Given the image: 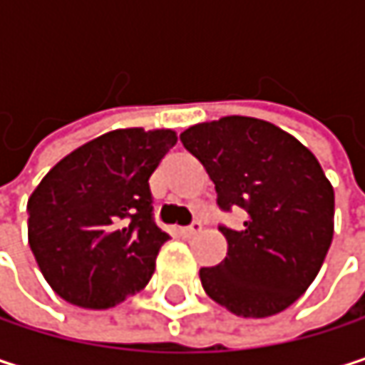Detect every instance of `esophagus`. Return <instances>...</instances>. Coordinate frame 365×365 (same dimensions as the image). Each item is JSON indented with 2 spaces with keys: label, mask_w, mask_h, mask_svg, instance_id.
I'll return each instance as SVG.
<instances>
[{
  "label": "esophagus",
  "mask_w": 365,
  "mask_h": 365,
  "mask_svg": "<svg viewBox=\"0 0 365 365\" xmlns=\"http://www.w3.org/2000/svg\"><path fill=\"white\" fill-rule=\"evenodd\" d=\"M200 230H202V224H200V222H192L190 226H183V228H180V235L185 237V239H190V237L198 235Z\"/></svg>",
  "instance_id": "obj_1"
}]
</instances>
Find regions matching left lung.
Segmentation results:
<instances>
[{
  "instance_id": "left-lung-1",
  "label": "left lung",
  "mask_w": 365,
  "mask_h": 365,
  "mask_svg": "<svg viewBox=\"0 0 365 365\" xmlns=\"http://www.w3.org/2000/svg\"><path fill=\"white\" fill-rule=\"evenodd\" d=\"M183 148L215 183L222 211H245L243 228L220 226L224 262L200 268L205 292L243 317L296 302L317 277L334 235V190L317 158L279 126L226 115L185 128Z\"/></svg>"
}]
</instances>
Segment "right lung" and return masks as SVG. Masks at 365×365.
Here are the masks:
<instances>
[{"instance_id":"1","label":"right lung","mask_w":365,"mask_h":365,"mask_svg":"<svg viewBox=\"0 0 365 365\" xmlns=\"http://www.w3.org/2000/svg\"><path fill=\"white\" fill-rule=\"evenodd\" d=\"M173 130L120 128L65 156L29 202V245L50 287L84 309L143 289L169 239L154 222L150 175Z\"/></svg>"}]
</instances>
